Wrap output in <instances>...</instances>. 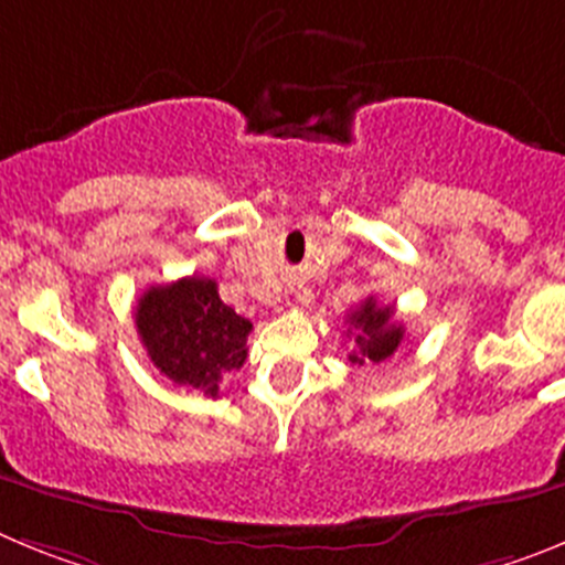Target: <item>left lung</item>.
Masks as SVG:
<instances>
[{
  "label": "left lung",
  "instance_id": "left-lung-1",
  "mask_svg": "<svg viewBox=\"0 0 565 565\" xmlns=\"http://www.w3.org/2000/svg\"><path fill=\"white\" fill-rule=\"evenodd\" d=\"M348 333H353L351 364H379L391 359L404 342V326L393 319L391 306H379L367 297L353 313H348Z\"/></svg>",
  "mask_w": 565,
  "mask_h": 565
}]
</instances>
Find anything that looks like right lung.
Here are the masks:
<instances>
[{"label":"right lung","instance_id":"1","mask_svg":"<svg viewBox=\"0 0 565 565\" xmlns=\"http://www.w3.org/2000/svg\"><path fill=\"white\" fill-rule=\"evenodd\" d=\"M135 328L147 356L174 384L221 396V382L248 356L252 322L234 313L209 277H183L143 291Z\"/></svg>","mask_w":565,"mask_h":565}]
</instances>
